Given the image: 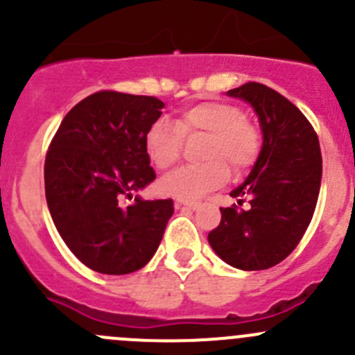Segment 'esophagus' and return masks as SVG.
<instances>
[{
  "label": "esophagus",
  "instance_id": "34e87169",
  "mask_svg": "<svg viewBox=\"0 0 355 355\" xmlns=\"http://www.w3.org/2000/svg\"><path fill=\"white\" fill-rule=\"evenodd\" d=\"M176 203L179 207H188V209H198L200 202H195V200H184V198H178Z\"/></svg>",
  "mask_w": 355,
  "mask_h": 355
}]
</instances>
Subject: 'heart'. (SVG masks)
<instances>
[{
	"mask_svg": "<svg viewBox=\"0 0 355 355\" xmlns=\"http://www.w3.org/2000/svg\"><path fill=\"white\" fill-rule=\"evenodd\" d=\"M205 135L200 166L173 171L160 181L167 195L196 198L227 181L230 169L243 173L252 167L261 152V132L241 110L227 101H200L179 112L176 124L159 119L145 135V150L150 162L159 169H169L178 162L182 136Z\"/></svg>",
	"mask_w": 355,
	"mask_h": 355,
	"instance_id": "heart-1",
	"label": "heart"
}]
</instances>
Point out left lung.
<instances>
[{"mask_svg": "<svg viewBox=\"0 0 355 355\" xmlns=\"http://www.w3.org/2000/svg\"><path fill=\"white\" fill-rule=\"evenodd\" d=\"M250 103L259 117L262 148L248 178L231 191L238 205L220 209L209 233L212 250L241 271H261L288 257L304 236L321 188L318 135L285 96L259 83L227 91Z\"/></svg>", "mask_w": 355, "mask_h": 355, "instance_id": "8db88e82", "label": "left lung"}]
</instances>
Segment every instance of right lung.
Masks as SVG:
<instances>
[{"label": "right lung", "mask_w": 355, "mask_h": 355, "mask_svg": "<svg viewBox=\"0 0 355 355\" xmlns=\"http://www.w3.org/2000/svg\"><path fill=\"white\" fill-rule=\"evenodd\" d=\"M164 101L117 91L89 94L60 124L44 162L51 219L73 255L101 275H129L155 255L173 200L123 207L155 179L145 135Z\"/></svg>", "instance_id": "right-lung-1"}]
</instances>
